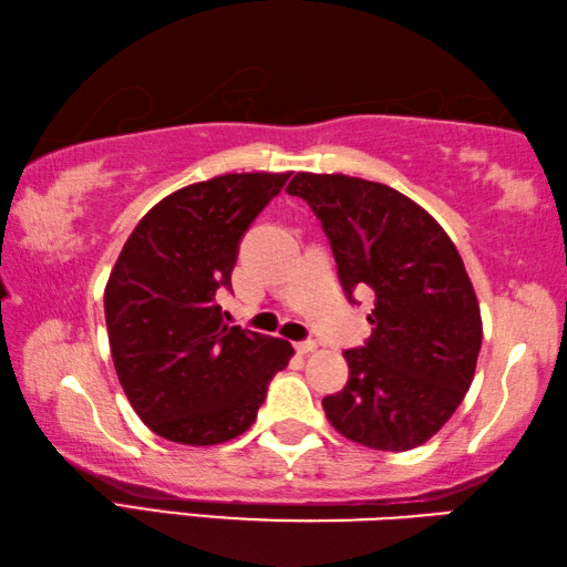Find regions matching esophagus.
Listing matches in <instances>:
<instances>
[{
  "label": "esophagus",
  "instance_id": "34e87169",
  "mask_svg": "<svg viewBox=\"0 0 567 567\" xmlns=\"http://www.w3.org/2000/svg\"><path fill=\"white\" fill-rule=\"evenodd\" d=\"M293 346H296V351H299V353H313L316 351V341H299Z\"/></svg>",
  "mask_w": 567,
  "mask_h": 567
}]
</instances>
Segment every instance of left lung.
Segmentation results:
<instances>
[{"label":"left lung","mask_w":567,"mask_h":567,"mask_svg":"<svg viewBox=\"0 0 567 567\" xmlns=\"http://www.w3.org/2000/svg\"><path fill=\"white\" fill-rule=\"evenodd\" d=\"M319 216L343 291L375 293L373 331L343 351L349 383L326 419L373 451H411L439 433L471 389L483 321L463 258L443 226L395 188L299 172L286 186Z\"/></svg>","instance_id":"obj_1"}]
</instances>
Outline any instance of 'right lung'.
Segmentation results:
<instances>
[{
    "label": "right lung",
    "instance_id": "1",
    "mask_svg": "<svg viewBox=\"0 0 567 567\" xmlns=\"http://www.w3.org/2000/svg\"><path fill=\"white\" fill-rule=\"evenodd\" d=\"M291 174H224L162 198L118 254L104 316L114 369L148 429L184 445L251 429L293 346L224 321L238 244Z\"/></svg>",
    "mask_w": 567,
    "mask_h": 567
}]
</instances>
